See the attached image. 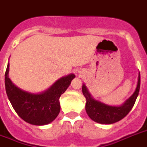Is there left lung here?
Listing matches in <instances>:
<instances>
[{
  "label": "left lung",
  "instance_id": "1",
  "mask_svg": "<svg viewBox=\"0 0 147 147\" xmlns=\"http://www.w3.org/2000/svg\"><path fill=\"white\" fill-rule=\"evenodd\" d=\"M140 74L139 72L137 87L131 96L120 106H111L94 99L89 92L85 84L82 85V93L86 98L85 109L87 114L93 121L100 124L115 123L125 118L131 110L139 94Z\"/></svg>",
  "mask_w": 147,
  "mask_h": 147
}]
</instances>
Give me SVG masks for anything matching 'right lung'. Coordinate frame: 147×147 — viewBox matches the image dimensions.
I'll return each mask as SVG.
<instances>
[{
    "label": "right lung",
    "mask_w": 147,
    "mask_h": 147,
    "mask_svg": "<svg viewBox=\"0 0 147 147\" xmlns=\"http://www.w3.org/2000/svg\"><path fill=\"white\" fill-rule=\"evenodd\" d=\"M9 69L8 62L5 72L6 92L18 115L33 125H45L52 122L60 111L59 97L76 76L71 73L63 76L45 91L34 94L14 84L9 78Z\"/></svg>",
    "instance_id": "right-lung-1"
}]
</instances>
